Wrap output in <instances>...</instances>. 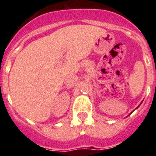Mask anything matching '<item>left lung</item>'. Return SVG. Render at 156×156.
I'll return each instance as SVG.
<instances>
[{"label": "left lung", "mask_w": 156, "mask_h": 156, "mask_svg": "<svg viewBox=\"0 0 156 156\" xmlns=\"http://www.w3.org/2000/svg\"><path fill=\"white\" fill-rule=\"evenodd\" d=\"M140 104H141V103H140ZM140 105H138V107H139V106H140ZM138 107H137V108H138Z\"/></svg>", "instance_id": "8db88e82"}]
</instances>
